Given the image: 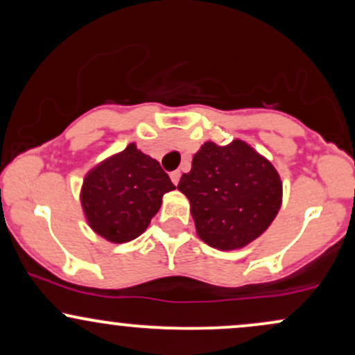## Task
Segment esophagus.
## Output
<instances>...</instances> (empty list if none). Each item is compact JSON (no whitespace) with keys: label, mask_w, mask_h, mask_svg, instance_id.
Returning <instances> with one entry per match:
<instances>
[{"label":"esophagus","mask_w":355,"mask_h":355,"mask_svg":"<svg viewBox=\"0 0 355 355\" xmlns=\"http://www.w3.org/2000/svg\"><path fill=\"white\" fill-rule=\"evenodd\" d=\"M170 178H172V182L177 185V183L180 182V172H178V170H175V172L170 173Z\"/></svg>","instance_id":"34e87169"}]
</instances>
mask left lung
I'll return each instance as SVG.
<instances>
[{
  "instance_id": "left-lung-1",
  "label": "left lung",
  "mask_w": 355,
  "mask_h": 355,
  "mask_svg": "<svg viewBox=\"0 0 355 355\" xmlns=\"http://www.w3.org/2000/svg\"><path fill=\"white\" fill-rule=\"evenodd\" d=\"M178 190L191 205L197 234L218 250L248 245L279 214L282 182L270 162L243 141H207L195 153Z\"/></svg>"
}]
</instances>
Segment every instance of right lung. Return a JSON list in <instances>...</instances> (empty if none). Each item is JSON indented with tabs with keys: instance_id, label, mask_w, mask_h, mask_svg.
<instances>
[{
	"instance_id": "right-lung-1",
	"label": "right lung",
	"mask_w": 355,
	"mask_h": 355,
	"mask_svg": "<svg viewBox=\"0 0 355 355\" xmlns=\"http://www.w3.org/2000/svg\"><path fill=\"white\" fill-rule=\"evenodd\" d=\"M173 189L160 164L132 144L87 175L81 205L96 234L125 243L144 234L164 195Z\"/></svg>"
}]
</instances>
